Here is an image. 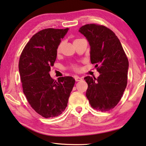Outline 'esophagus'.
<instances>
[{"mask_svg": "<svg viewBox=\"0 0 146 146\" xmlns=\"http://www.w3.org/2000/svg\"><path fill=\"white\" fill-rule=\"evenodd\" d=\"M74 79L76 80V82H80L82 80V78L79 77V76H74Z\"/></svg>", "mask_w": 146, "mask_h": 146, "instance_id": "34e87169", "label": "esophagus"}]
</instances>
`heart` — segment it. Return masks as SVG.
<instances>
[{
	"mask_svg": "<svg viewBox=\"0 0 146 146\" xmlns=\"http://www.w3.org/2000/svg\"><path fill=\"white\" fill-rule=\"evenodd\" d=\"M62 42H60V43L58 44L57 47H56V52L57 54H59L61 52V50H62ZM70 68L72 69L74 71H79L80 70V67L77 64H72L70 66Z\"/></svg>",
	"mask_w": 146,
	"mask_h": 146,
	"instance_id": "1",
	"label": "heart"
}]
</instances>
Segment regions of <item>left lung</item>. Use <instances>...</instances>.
I'll return each instance as SVG.
<instances>
[{"mask_svg":"<svg viewBox=\"0 0 146 146\" xmlns=\"http://www.w3.org/2000/svg\"><path fill=\"white\" fill-rule=\"evenodd\" d=\"M79 31L90 45V59L100 75L84 78L88 88L86 97L93 109H113L121 99L127 85L128 60L121 43L113 31L102 25L86 24Z\"/></svg>","mask_w":146,"mask_h":146,"instance_id":"8db88e82","label":"left lung"}]
</instances>
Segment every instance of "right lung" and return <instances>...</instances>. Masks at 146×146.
<instances>
[{"instance_id":"obj_1","label":"right lung","mask_w":146,"mask_h":146,"mask_svg":"<svg viewBox=\"0 0 146 146\" xmlns=\"http://www.w3.org/2000/svg\"><path fill=\"white\" fill-rule=\"evenodd\" d=\"M68 30L47 28L38 31L27 42L19 60L24 94L35 111L46 119L62 113L75 84L72 77H60L56 81L49 74L56 60V47Z\"/></svg>"}]
</instances>
